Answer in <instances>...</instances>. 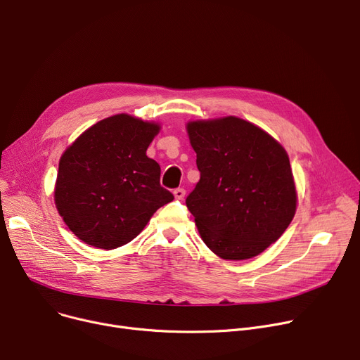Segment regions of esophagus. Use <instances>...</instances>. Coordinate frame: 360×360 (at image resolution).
<instances>
[{"mask_svg":"<svg viewBox=\"0 0 360 360\" xmlns=\"http://www.w3.org/2000/svg\"><path fill=\"white\" fill-rule=\"evenodd\" d=\"M174 195H175L176 200H184V197H185V189H184V188H176V189L174 191Z\"/></svg>","mask_w":360,"mask_h":360,"instance_id":"esophagus-1","label":"esophagus"}]
</instances>
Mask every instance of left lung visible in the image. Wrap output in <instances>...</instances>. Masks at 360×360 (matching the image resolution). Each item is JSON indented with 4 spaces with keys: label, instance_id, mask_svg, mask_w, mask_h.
<instances>
[{
    "label": "left lung",
    "instance_id": "left-lung-1",
    "mask_svg": "<svg viewBox=\"0 0 360 360\" xmlns=\"http://www.w3.org/2000/svg\"><path fill=\"white\" fill-rule=\"evenodd\" d=\"M200 182L186 198L202 242L226 260L257 256L297 210L290 158L265 130L238 117L186 124Z\"/></svg>",
    "mask_w": 360,
    "mask_h": 360
}]
</instances>
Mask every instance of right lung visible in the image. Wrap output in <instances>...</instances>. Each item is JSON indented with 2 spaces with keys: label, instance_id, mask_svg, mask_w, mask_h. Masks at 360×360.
Segmentation results:
<instances>
[{
  "label": "right lung",
  "instance_id": "add662e5",
  "mask_svg": "<svg viewBox=\"0 0 360 360\" xmlns=\"http://www.w3.org/2000/svg\"><path fill=\"white\" fill-rule=\"evenodd\" d=\"M160 126L115 114L85 130L63 152L55 204L84 243L111 250L127 245L174 195L160 186V166L146 150Z\"/></svg>",
  "mask_w": 360,
  "mask_h": 360
}]
</instances>
